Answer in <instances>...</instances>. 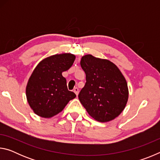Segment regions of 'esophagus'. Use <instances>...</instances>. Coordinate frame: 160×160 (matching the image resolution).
Masks as SVG:
<instances>
[{
    "label": "esophagus",
    "mask_w": 160,
    "mask_h": 160,
    "mask_svg": "<svg viewBox=\"0 0 160 160\" xmlns=\"http://www.w3.org/2000/svg\"><path fill=\"white\" fill-rule=\"evenodd\" d=\"M73 92L75 93V94H76V95L78 96V92H79V90H78V88H75L73 89Z\"/></svg>",
    "instance_id": "1"
}]
</instances>
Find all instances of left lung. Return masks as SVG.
Returning a JSON list of instances; mask_svg holds the SVG:
<instances>
[{
  "label": "left lung",
  "instance_id": "8db88e82",
  "mask_svg": "<svg viewBox=\"0 0 160 160\" xmlns=\"http://www.w3.org/2000/svg\"><path fill=\"white\" fill-rule=\"evenodd\" d=\"M80 66L86 75V82L78 98L96 121L108 122L125 109L128 89L125 78L114 63L107 59L88 54L81 58Z\"/></svg>",
  "mask_w": 160,
  "mask_h": 160
}]
</instances>
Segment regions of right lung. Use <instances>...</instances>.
Returning a JSON list of instances; mask_svg holds the SVG:
<instances>
[{"instance_id": "obj_1", "label": "right lung", "mask_w": 160, "mask_h": 160, "mask_svg": "<svg viewBox=\"0 0 160 160\" xmlns=\"http://www.w3.org/2000/svg\"><path fill=\"white\" fill-rule=\"evenodd\" d=\"M71 53L56 54L42 60L35 68L26 87L29 106L37 115L51 118L63 111L76 95L68 90L62 72L73 64Z\"/></svg>"}]
</instances>
